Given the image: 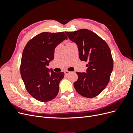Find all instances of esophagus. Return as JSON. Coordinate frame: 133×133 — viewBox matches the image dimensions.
<instances>
[{"mask_svg":"<svg viewBox=\"0 0 133 133\" xmlns=\"http://www.w3.org/2000/svg\"><path fill=\"white\" fill-rule=\"evenodd\" d=\"M64 73H65V75H68V74H69V73H70V71H68V70H65V71H64Z\"/></svg>","mask_w":133,"mask_h":133,"instance_id":"obj_1","label":"esophagus"}]
</instances>
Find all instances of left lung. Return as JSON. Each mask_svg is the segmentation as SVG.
<instances>
[{
    "label": "left lung",
    "instance_id": "1",
    "mask_svg": "<svg viewBox=\"0 0 133 133\" xmlns=\"http://www.w3.org/2000/svg\"><path fill=\"white\" fill-rule=\"evenodd\" d=\"M77 44L79 57L88 62L87 73L76 72L74 87L78 94L88 98L98 96L107 86L113 69V59L107 43L93 31L86 29L65 31Z\"/></svg>",
    "mask_w": 133,
    "mask_h": 133
}]
</instances>
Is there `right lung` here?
<instances>
[{
	"label": "right lung",
	"instance_id": "obj_1",
	"mask_svg": "<svg viewBox=\"0 0 133 133\" xmlns=\"http://www.w3.org/2000/svg\"><path fill=\"white\" fill-rule=\"evenodd\" d=\"M67 39L63 31L43 32L30 39L24 49L21 64L22 78L28 92L38 101H50L58 94L64 73H55L46 66L54 59L56 46Z\"/></svg>",
	"mask_w": 133,
	"mask_h": 133
}]
</instances>
